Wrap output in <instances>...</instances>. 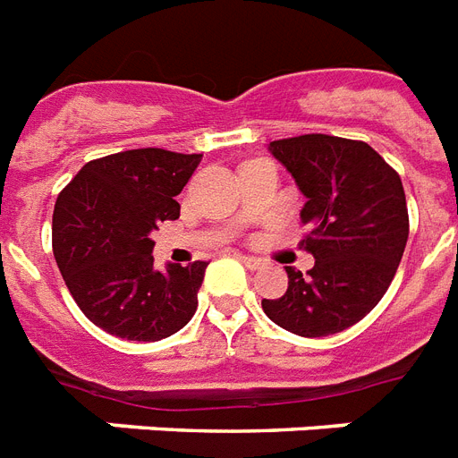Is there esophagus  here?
Returning a JSON list of instances; mask_svg holds the SVG:
<instances>
[{"label": "esophagus", "instance_id": "obj_1", "mask_svg": "<svg viewBox=\"0 0 458 458\" xmlns=\"http://www.w3.org/2000/svg\"><path fill=\"white\" fill-rule=\"evenodd\" d=\"M239 259L248 267V269H258V267H262V259L252 258V255H239Z\"/></svg>", "mask_w": 458, "mask_h": 458}]
</instances>
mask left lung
Listing matches in <instances>:
<instances>
[{
  "instance_id": "left-lung-1",
  "label": "left lung",
  "mask_w": 458,
  "mask_h": 458,
  "mask_svg": "<svg viewBox=\"0 0 458 458\" xmlns=\"http://www.w3.org/2000/svg\"><path fill=\"white\" fill-rule=\"evenodd\" d=\"M291 172L305 206L302 241L314 267H286L288 288L262 310L276 327L321 338L364 319L386 295L409 239L400 174L364 141L302 134L269 144Z\"/></svg>"
}]
</instances>
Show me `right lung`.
Listing matches in <instances>:
<instances>
[{"mask_svg": "<svg viewBox=\"0 0 458 458\" xmlns=\"http://www.w3.org/2000/svg\"><path fill=\"white\" fill-rule=\"evenodd\" d=\"M200 153L134 148L91 160L58 193L54 258L84 317L139 343L167 338L191 321L208 262L153 267L151 232L179 217Z\"/></svg>", "mask_w": 458, "mask_h": 458, "instance_id": "1", "label": "right lung"}]
</instances>
